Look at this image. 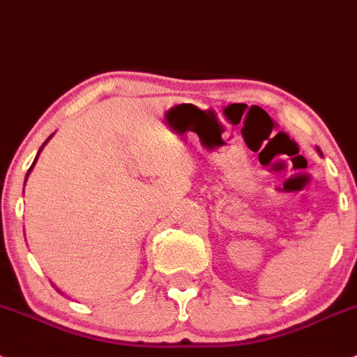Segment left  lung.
Listing matches in <instances>:
<instances>
[{
    "label": "left lung",
    "mask_w": 357,
    "mask_h": 357,
    "mask_svg": "<svg viewBox=\"0 0 357 357\" xmlns=\"http://www.w3.org/2000/svg\"><path fill=\"white\" fill-rule=\"evenodd\" d=\"M316 151H318V154H320V156H321V151H320V149H316Z\"/></svg>",
    "instance_id": "1"
}]
</instances>
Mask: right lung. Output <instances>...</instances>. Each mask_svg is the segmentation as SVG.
I'll return each instance as SVG.
<instances>
[{
    "instance_id": "add662e5",
    "label": "right lung",
    "mask_w": 357,
    "mask_h": 357,
    "mask_svg": "<svg viewBox=\"0 0 357 357\" xmlns=\"http://www.w3.org/2000/svg\"><path fill=\"white\" fill-rule=\"evenodd\" d=\"M52 136H54V135H52ZM52 136H50V138H52ZM50 138H48V140H46L45 142V144H43L41 145V149H39V153H37V156H36V160H33V163H32V167H30V169H29V172H26V178H24V183H26V179H29V176H30V172H32V169H33V165H36V161H37V158H39V154H41V151H43V147H45V145L46 144H48V142H50ZM59 291V289H57ZM59 293H61V291H59Z\"/></svg>"
}]
</instances>
